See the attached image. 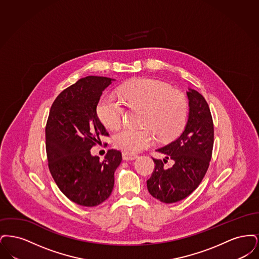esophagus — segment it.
Returning <instances> with one entry per match:
<instances>
[{
  "mask_svg": "<svg viewBox=\"0 0 259 259\" xmlns=\"http://www.w3.org/2000/svg\"><path fill=\"white\" fill-rule=\"evenodd\" d=\"M122 157H123L124 160H134V159L138 157V155L124 151V152H122Z\"/></svg>",
  "mask_w": 259,
  "mask_h": 259,
  "instance_id": "esophagus-1",
  "label": "esophagus"
}]
</instances>
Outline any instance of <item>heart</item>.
Listing matches in <instances>:
<instances>
[{
  "label": "heart",
  "mask_w": 259,
  "mask_h": 259,
  "mask_svg": "<svg viewBox=\"0 0 259 259\" xmlns=\"http://www.w3.org/2000/svg\"><path fill=\"white\" fill-rule=\"evenodd\" d=\"M129 107L145 109L142 129L124 127L113 136L115 148L129 153L152 146L155 135L162 142L171 141L182 131L186 121L187 101L185 95L168 84L153 78H138L118 89ZM99 118L107 127L116 129L124 118L122 103L112 96H104L97 107Z\"/></svg>",
  "instance_id": "obj_1"
}]
</instances>
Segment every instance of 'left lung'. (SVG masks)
Segmentation results:
<instances>
[{
  "mask_svg": "<svg viewBox=\"0 0 259 259\" xmlns=\"http://www.w3.org/2000/svg\"><path fill=\"white\" fill-rule=\"evenodd\" d=\"M189 114L185 130L178 139L156 151L165 154L155 164L147 181L148 192L161 202L171 204L189 196L201 184L209 168L213 147V122L209 105L194 89L186 92ZM168 159L174 161L171 168H163Z\"/></svg>",
  "mask_w": 259,
  "mask_h": 259,
  "instance_id": "left-lung-1",
  "label": "left lung"
}]
</instances>
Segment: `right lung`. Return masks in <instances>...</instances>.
I'll return each mask as SVG.
<instances>
[{
    "instance_id": "obj_1",
    "label": "right lung",
    "mask_w": 259,
    "mask_h": 259,
    "mask_svg": "<svg viewBox=\"0 0 259 259\" xmlns=\"http://www.w3.org/2000/svg\"><path fill=\"white\" fill-rule=\"evenodd\" d=\"M112 80L89 75L63 90L50 108L46 126L50 174L66 197L84 207L98 206L110 197L114 172L122 160L115 149L102 161L90 153L100 137L109 136L96 109Z\"/></svg>"
}]
</instances>
